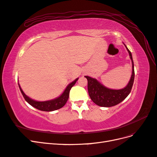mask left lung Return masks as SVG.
<instances>
[{"mask_svg":"<svg viewBox=\"0 0 157 157\" xmlns=\"http://www.w3.org/2000/svg\"><path fill=\"white\" fill-rule=\"evenodd\" d=\"M125 45V44H124ZM126 48L129 53L132 62V75L127 86L121 90H111L105 87L96 79L85 76L88 80V90L89 96L96 105L101 107H109L115 106L122 102L130 93L134 80V65L131 52Z\"/></svg>","mask_w":157,"mask_h":157,"instance_id":"left-lung-1","label":"left lung"}]
</instances>
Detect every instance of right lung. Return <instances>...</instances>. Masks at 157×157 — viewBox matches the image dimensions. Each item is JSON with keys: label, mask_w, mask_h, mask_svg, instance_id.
Instances as JSON below:
<instances>
[{"label": "right lung", "mask_w": 157, "mask_h": 157, "mask_svg": "<svg viewBox=\"0 0 157 157\" xmlns=\"http://www.w3.org/2000/svg\"><path fill=\"white\" fill-rule=\"evenodd\" d=\"M78 79V78H77L76 80H75L73 82L70 83L65 90L63 93L61 94L59 97H58L56 99H52V100L46 101H37L35 100H33V99L29 98V97H27L24 94V92H23V90H21L19 83H18V85H19V87H20V91L23 95V98H24V99H25V101L27 103H29L31 106L34 107L35 108L42 111H53L57 110V109H59L61 107H63L65 105V103H67L69 99L70 90L75 84L76 82L77 81Z\"/></svg>", "instance_id": "1"}]
</instances>
